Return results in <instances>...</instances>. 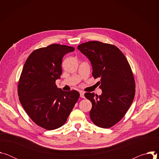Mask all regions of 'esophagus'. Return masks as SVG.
<instances>
[{
    "mask_svg": "<svg viewBox=\"0 0 159 159\" xmlns=\"http://www.w3.org/2000/svg\"><path fill=\"white\" fill-rule=\"evenodd\" d=\"M80 98H85V96H84V92H80Z\"/></svg>",
    "mask_w": 159,
    "mask_h": 159,
    "instance_id": "esophagus-1",
    "label": "esophagus"
}]
</instances>
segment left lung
I'll return each mask as SVG.
<instances>
[{
	"label": "left lung",
	"instance_id": "obj_1",
	"mask_svg": "<svg viewBox=\"0 0 159 159\" xmlns=\"http://www.w3.org/2000/svg\"><path fill=\"white\" fill-rule=\"evenodd\" d=\"M77 49L93 66V76L100 78V96L86 93L92 102L90 118L96 126L108 128L118 123L130 107L135 94V82L130 65L115 45L92 41L79 44Z\"/></svg>",
	"mask_w": 159,
	"mask_h": 159
}]
</instances>
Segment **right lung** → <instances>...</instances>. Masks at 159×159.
Instances as JSON below:
<instances>
[{
    "mask_svg": "<svg viewBox=\"0 0 159 159\" xmlns=\"http://www.w3.org/2000/svg\"><path fill=\"white\" fill-rule=\"evenodd\" d=\"M74 50L59 44L37 49L22 69L17 88L20 102L30 118L46 129L63 125L79 98L77 90L63 91L55 84L62 74L63 56Z\"/></svg>",
    "mask_w": 159,
    "mask_h": 159,
    "instance_id": "1",
    "label": "right lung"
}]
</instances>
